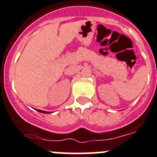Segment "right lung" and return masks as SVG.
I'll return each instance as SVG.
<instances>
[{
	"mask_svg": "<svg viewBox=\"0 0 157 157\" xmlns=\"http://www.w3.org/2000/svg\"><path fill=\"white\" fill-rule=\"evenodd\" d=\"M36 111L40 112V113H50L49 112H46V111H42V110H40V109H36Z\"/></svg>",
	"mask_w": 157,
	"mask_h": 157,
	"instance_id": "1",
	"label": "right lung"
}]
</instances>
